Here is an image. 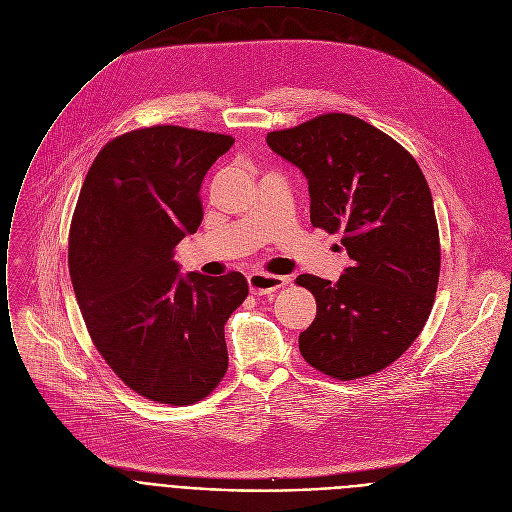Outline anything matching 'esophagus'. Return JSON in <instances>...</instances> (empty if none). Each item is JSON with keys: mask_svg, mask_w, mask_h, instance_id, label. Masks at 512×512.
Masks as SVG:
<instances>
[{"mask_svg": "<svg viewBox=\"0 0 512 512\" xmlns=\"http://www.w3.org/2000/svg\"><path fill=\"white\" fill-rule=\"evenodd\" d=\"M290 282L288 276H274V274H266V272H252L248 276V286H250V292L256 294V296H262V294H270L282 286H286Z\"/></svg>", "mask_w": 512, "mask_h": 512, "instance_id": "34e87169", "label": "esophagus"}]
</instances>
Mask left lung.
Masks as SVG:
<instances>
[{
    "label": "left lung",
    "mask_w": 512,
    "mask_h": 512,
    "mask_svg": "<svg viewBox=\"0 0 512 512\" xmlns=\"http://www.w3.org/2000/svg\"><path fill=\"white\" fill-rule=\"evenodd\" d=\"M309 181L311 222L343 234L349 266L337 282L300 274L317 317L298 337L306 363L335 379L381 371L424 329L440 276V236L428 181L399 143L345 113L266 135Z\"/></svg>",
    "instance_id": "8db88e82"
}]
</instances>
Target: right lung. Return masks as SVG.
Here are the masks:
<instances>
[{"mask_svg": "<svg viewBox=\"0 0 512 512\" xmlns=\"http://www.w3.org/2000/svg\"><path fill=\"white\" fill-rule=\"evenodd\" d=\"M234 139L173 125L102 147L82 183L68 266L98 353L139 395L206 397L228 371L224 325L248 296L240 272L179 274L175 246L195 234L199 189Z\"/></svg>", "mask_w": 512, "mask_h": 512, "instance_id": "right-lung-1", "label": "right lung"}]
</instances>
